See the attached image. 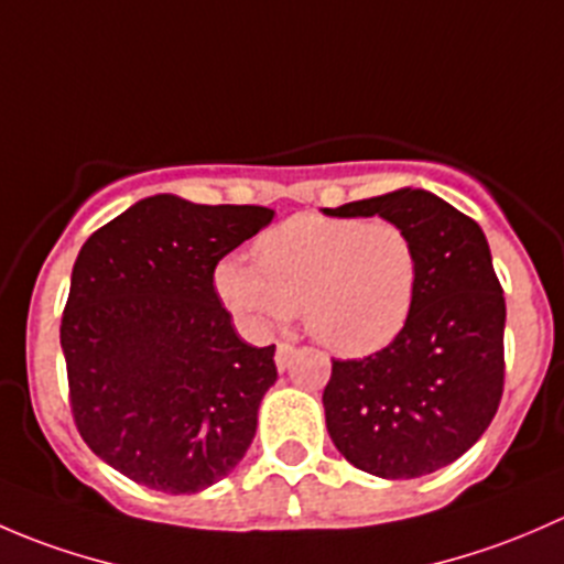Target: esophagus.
Listing matches in <instances>:
<instances>
[{"label": "esophagus", "mask_w": 564, "mask_h": 564, "mask_svg": "<svg viewBox=\"0 0 564 564\" xmlns=\"http://www.w3.org/2000/svg\"><path fill=\"white\" fill-rule=\"evenodd\" d=\"M292 355H294V346L292 344H278V351H275L278 371H286L289 360H292Z\"/></svg>", "instance_id": "obj_1"}]
</instances>
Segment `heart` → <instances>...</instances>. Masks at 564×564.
Here are the masks:
<instances>
[{"mask_svg": "<svg viewBox=\"0 0 564 564\" xmlns=\"http://www.w3.org/2000/svg\"><path fill=\"white\" fill-rule=\"evenodd\" d=\"M259 264L224 256L215 297L253 335L305 329L333 355L362 357L403 333L417 303L423 264L406 229L357 215L303 213L256 242Z\"/></svg>", "mask_w": 564, "mask_h": 564, "instance_id": "obj_1", "label": "heart"}]
</instances>
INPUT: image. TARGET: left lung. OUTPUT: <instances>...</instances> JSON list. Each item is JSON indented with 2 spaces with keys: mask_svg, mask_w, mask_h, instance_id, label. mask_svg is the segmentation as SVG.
<instances>
[{
  "mask_svg": "<svg viewBox=\"0 0 564 564\" xmlns=\"http://www.w3.org/2000/svg\"><path fill=\"white\" fill-rule=\"evenodd\" d=\"M409 231L417 303L377 355L333 360L322 403L333 445L384 480L431 475L464 456L494 420L505 382V297L480 226L423 187L324 209Z\"/></svg>",
  "mask_w": 564,
  "mask_h": 564,
  "instance_id": "left-lung-1",
  "label": "left lung"
}]
</instances>
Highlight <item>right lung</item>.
<instances>
[{
  "label": "right lung",
  "mask_w": 564,
  "mask_h": 564,
  "mask_svg": "<svg viewBox=\"0 0 564 564\" xmlns=\"http://www.w3.org/2000/svg\"><path fill=\"white\" fill-rule=\"evenodd\" d=\"M272 218L158 193L78 250L59 329L73 417L89 451L139 486L204 491L253 442L275 346L235 333L213 270Z\"/></svg>",
  "instance_id": "obj_1"
}]
</instances>
